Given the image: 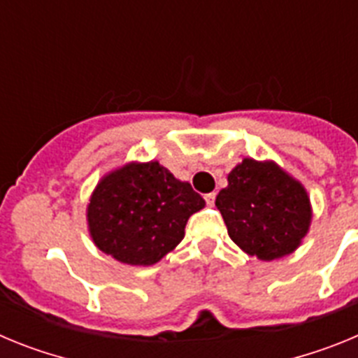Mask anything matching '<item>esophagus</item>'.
Returning a JSON list of instances; mask_svg holds the SVG:
<instances>
[{"instance_id":"34e87169","label":"esophagus","mask_w":358,"mask_h":358,"mask_svg":"<svg viewBox=\"0 0 358 358\" xmlns=\"http://www.w3.org/2000/svg\"><path fill=\"white\" fill-rule=\"evenodd\" d=\"M204 201H206L208 206H213V204H215V194L204 195Z\"/></svg>"}]
</instances>
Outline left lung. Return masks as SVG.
<instances>
[{
    "mask_svg": "<svg viewBox=\"0 0 358 358\" xmlns=\"http://www.w3.org/2000/svg\"><path fill=\"white\" fill-rule=\"evenodd\" d=\"M215 206L231 240L262 262L280 260L303 243L312 224V202L301 181L273 159L243 157L227 173Z\"/></svg>",
    "mask_w": 358,
    "mask_h": 358,
    "instance_id": "obj_1",
    "label": "left lung"
}]
</instances>
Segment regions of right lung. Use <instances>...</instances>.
<instances>
[{"instance_id": "obj_1", "label": "right lung", "mask_w": 358, "mask_h": 358, "mask_svg": "<svg viewBox=\"0 0 358 358\" xmlns=\"http://www.w3.org/2000/svg\"><path fill=\"white\" fill-rule=\"evenodd\" d=\"M204 206L189 182L159 161H127L96 182L85 220L100 251L120 264L148 267L181 243L188 218Z\"/></svg>"}]
</instances>
